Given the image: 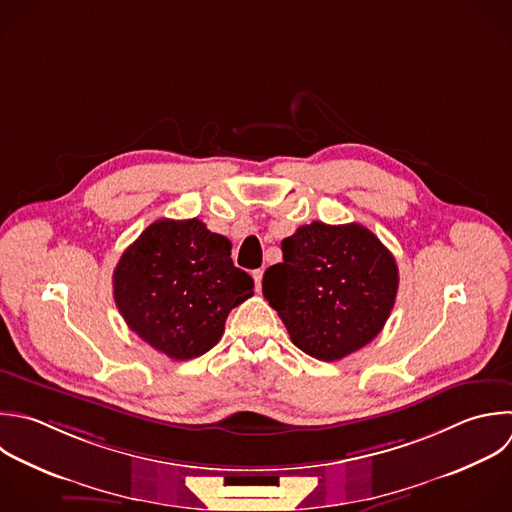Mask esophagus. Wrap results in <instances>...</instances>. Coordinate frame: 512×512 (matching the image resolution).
<instances>
[{"instance_id":"obj_1","label":"esophagus","mask_w":512,"mask_h":512,"mask_svg":"<svg viewBox=\"0 0 512 512\" xmlns=\"http://www.w3.org/2000/svg\"><path fill=\"white\" fill-rule=\"evenodd\" d=\"M252 278H254L256 290L260 292V290H262V278H264V270H254V272H252Z\"/></svg>"}]
</instances>
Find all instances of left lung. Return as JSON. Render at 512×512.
Wrapping results in <instances>:
<instances>
[{
	"mask_svg": "<svg viewBox=\"0 0 512 512\" xmlns=\"http://www.w3.org/2000/svg\"><path fill=\"white\" fill-rule=\"evenodd\" d=\"M282 256L266 270L262 292L302 352L340 360L384 328L398 266L368 228L312 222L282 240Z\"/></svg>",
	"mask_w": 512,
	"mask_h": 512,
	"instance_id": "left-lung-1",
	"label": "left lung"
}]
</instances>
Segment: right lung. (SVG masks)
<instances>
[{"instance_id": "1", "label": "right lung", "mask_w": 512, "mask_h": 512, "mask_svg": "<svg viewBox=\"0 0 512 512\" xmlns=\"http://www.w3.org/2000/svg\"><path fill=\"white\" fill-rule=\"evenodd\" d=\"M230 250L198 218L150 224L114 270V300L130 330L174 360L216 346L230 310L254 294Z\"/></svg>"}]
</instances>
